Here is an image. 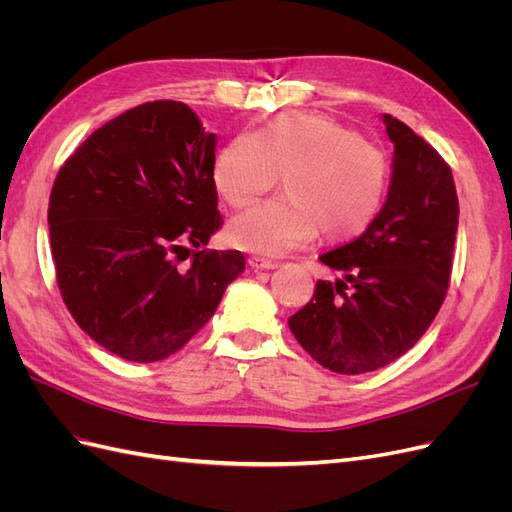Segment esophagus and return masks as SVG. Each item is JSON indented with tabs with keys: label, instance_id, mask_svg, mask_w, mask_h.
<instances>
[{
	"label": "esophagus",
	"instance_id": "esophagus-1",
	"mask_svg": "<svg viewBox=\"0 0 512 512\" xmlns=\"http://www.w3.org/2000/svg\"><path fill=\"white\" fill-rule=\"evenodd\" d=\"M247 262H250V267H252V269H260V271H271V269H277V262L267 260V258H260V256H250V258H247Z\"/></svg>",
	"mask_w": 512,
	"mask_h": 512
}]
</instances>
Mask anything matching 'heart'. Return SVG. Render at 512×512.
<instances>
[{"instance_id":"obj_1","label":"heart","mask_w":512,"mask_h":512,"mask_svg":"<svg viewBox=\"0 0 512 512\" xmlns=\"http://www.w3.org/2000/svg\"><path fill=\"white\" fill-rule=\"evenodd\" d=\"M277 175H286V198L228 222L226 237L239 250L277 258L312 243L318 232L333 243L359 237L389 188L382 153L359 132L316 113H286L256 134H237L213 164L215 190L237 209L271 190Z\"/></svg>"}]
</instances>
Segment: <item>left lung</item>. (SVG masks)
I'll return each mask as SVG.
<instances>
[{
	"instance_id": "1",
	"label": "left lung",
	"mask_w": 512,
	"mask_h": 512,
	"mask_svg": "<svg viewBox=\"0 0 512 512\" xmlns=\"http://www.w3.org/2000/svg\"><path fill=\"white\" fill-rule=\"evenodd\" d=\"M380 119L393 143L384 205L359 239L320 256L342 277L320 280L288 320L305 352L344 376L406 354L436 318L453 269L459 200L451 168L404 121Z\"/></svg>"
}]
</instances>
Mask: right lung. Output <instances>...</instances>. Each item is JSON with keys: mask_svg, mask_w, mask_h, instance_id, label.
Returning a JSON list of instances; mask_svg holds the SVG:
<instances>
[{"mask_svg": "<svg viewBox=\"0 0 512 512\" xmlns=\"http://www.w3.org/2000/svg\"><path fill=\"white\" fill-rule=\"evenodd\" d=\"M218 134L188 104L156 100L111 119L61 166L49 203L57 284L108 352L153 363L181 350L245 271L237 250H200L220 228ZM199 250L190 268L180 254Z\"/></svg>", "mask_w": 512, "mask_h": 512, "instance_id": "1", "label": "right lung"}]
</instances>
